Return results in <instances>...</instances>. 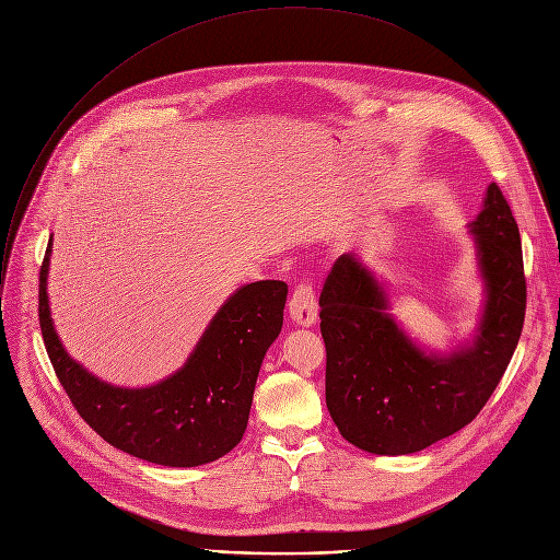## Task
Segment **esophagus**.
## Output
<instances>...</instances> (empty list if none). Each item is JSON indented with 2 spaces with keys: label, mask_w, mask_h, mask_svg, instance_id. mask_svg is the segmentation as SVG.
I'll use <instances>...</instances> for the list:
<instances>
[{
  "label": "esophagus",
  "mask_w": 560,
  "mask_h": 560,
  "mask_svg": "<svg viewBox=\"0 0 560 560\" xmlns=\"http://www.w3.org/2000/svg\"><path fill=\"white\" fill-rule=\"evenodd\" d=\"M290 316L299 326H312L316 324V314H318V305H316V294L314 288L310 283H299L290 296L288 303Z\"/></svg>",
  "instance_id": "esophagus-1"
}]
</instances>
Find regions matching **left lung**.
Here are the masks:
<instances>
[{
    "label": "left lung",
    "mask_w": 560,
    "mask_h": 560,
    "mask_svg": "<svg viewBox=\"0 0 560 560\" xmlns=\"http://www.w3.org/2000/svg\"><path fill=\"white\" fill-rule=\"evenodd\" d=\"M488 301L471 346L428 357L385 314L374 277L341 255L326 277L322 337L326 404L341 436L372 454H412L483 410L518 346L527 285L516 219L497 184L471 223Z\"/></svg>",
    "instance_id": "1"
}]
</instances>
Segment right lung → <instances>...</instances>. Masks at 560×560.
<instances>
[{"mask_svg":"<svg viewBox=\"0 0 560 560\" xmlns=\"http://www.w3.org/2000/svg\"><path fill=\"white\" fill-rule=\"evenodd\" d=\"M48 257L50 244L39 270L44 346L70 404L104 441L148 463L195 467L221 458L244 439L261 361L283 326V281L238 288L177 374L126 389L95 378L61 348L46 296Z\"/></svg>","mask_w":560,"mask_h":560,"instance_id":"right-lung-1","label":"right lung"}]
</instances>
